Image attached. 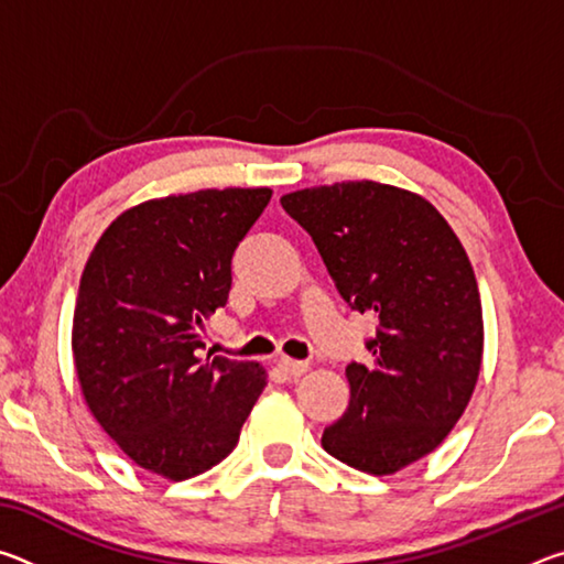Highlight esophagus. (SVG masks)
Returning a JSON list of instances; mask_svg holds the SVG:
<instances>
[{
	"label": "esophagus",
	"instance_id": "1",
	"mask_svg": "<svg viewBox=\"0 0 564 564\" xmlns=\"http://www.w3.org/2000/svg\"><path fill=\"white\" fill-rule=\"evenodd\" d=\"M279 368L283 370L285 376H291V378H295V376H303L305 370H308V362L305 360H293V358H281L279 360Z\"/></svg>",
	"mask_w": 564,
	"mask_h": 564
}]
</instances>
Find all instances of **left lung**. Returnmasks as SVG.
<instances>
[{"label": "left lung", "instance_id": "left-lung-1", "mask_svg": "<svg viewBox=\"0 0 564 564\" xmlns=\"http://www.w3.org/2000/svg\"><path fill=\"white\" fill-rule=\"evenodd\" d=\"M352 311L378 321L373 360L350 362V405L321 445L356 470L393 475L441 445L480 376L482 305L453 228L423 196L348 181L281 198Z\"/></svg>", "mask_w": 564, "mask_h": 564}]
</instances>
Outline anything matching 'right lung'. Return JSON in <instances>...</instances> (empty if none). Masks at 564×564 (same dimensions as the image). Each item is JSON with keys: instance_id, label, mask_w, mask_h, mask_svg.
Listing matches in <instances>:
<instances>
[{"instance_id": "add662e5", "label": "right lung", "mask_w": 564, "mask_h": 564, "mask_svg": "<svg viewBox=\"0 0 564 564\" xmlns=\"http://www.w3.org/2000/svg\"><path fill=\"white\" fill-rule=\"evenodd\" d=\"M271 188H206L123 212L94 246L74 308V366L94 417L133 463L169 480L234 451L265 388L251 360L198 358L231 291V259Z\"/></svg>"}]
</instances>
